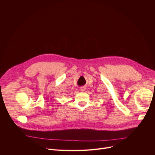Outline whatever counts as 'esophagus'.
I'll return each instance as SVG.
<instances>
[{
    "label": "esophagus",
    "mask_w": 155,
    "mask_h": 155,
    "mask_svg": "<svg viewBox=\"0 0 155 155\" xmlns=\"http://www.w3.org/2000/svg\"><path fill=\"white\" fill-rule=\"evenodd\" d=\"M85 87H81L80 88V91L81 92H84V91H85Z\"/></svg>",
    "instance_id": "34e87169"
}]
</instances>
